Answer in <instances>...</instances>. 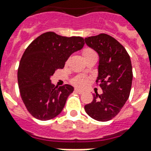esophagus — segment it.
I'll return each mask as SVG.
<instances>
[{
	"instance_id": "34e87169",
	"label": "esophagus",
	"mask_w": 151,
	"mask_h": 151,
	"mask_svg": "<svg viewBox=\"0 0 151 151\" xmlns=\"http://www.w3.org/2000/svg\"><path fill=\"white\" fill-rule=\"evenodd\" d=\"M74 92L78 93V94H82V93H83V91L79 90V89H74Z\"/></svg>"
}]
</instances>
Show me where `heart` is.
Instances as JSON below:
<instances>
[{
	"instance_id": "b5f03b06",
	"label": "heart",
	"mask_w": 151,
	"mask_h": 151,
	"mask_svg": "<svg viewBox=\"0 0 151 151\" xmlns=\"http://www.w3.org/2000/svg\"><path fill=\"white\" fill-rule=\"evenodd\" d=\"M95 52L93 49H91V47H85V48H83L82 50V56H84V58L86 57L89 55H91L92 53H95ZM88 82V78L85 77V76H78V77H76L74 78L73 79L72 83L73 85L75 86H78V87H82V86H84Z\"/></svg>"
}]
</instances>
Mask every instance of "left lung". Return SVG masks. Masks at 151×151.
<instances>
[{
    "label": "left lung",
    "instance_id": "1",
    "mask_svg": "<svg viewBox=\"0 0 151 151\" xmlns=\"http://www.w3.org/2000/svg\"><path fill=\"white\" fill-rule=\"evenodd\" d=\"M86 43L99 56V76L96 84L102 95H94L85 111L99 121L111 120L120 112L129 97L133 69L129 55L116 39L107 34L85 38Z\"/></svg>",
    "mask_w": 151,
    "mask_h": 151
}]
</instances>
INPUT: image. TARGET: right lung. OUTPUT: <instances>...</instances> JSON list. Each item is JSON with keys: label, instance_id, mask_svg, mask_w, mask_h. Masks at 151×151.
Returning <instances> with one entry per match:
<instances>
[{"label": "right lung", "instance_id": "obj_1", "mask_svg": "<svg viewBox=\"0 0 151 151\" xmlns=\"http://www.w3.org/2000/svg\"><path fill=\"white\" fill-rule=\"evenodd\" d=\"M80 36L65 37L48 31L40 35L25 50L18 69L20 95L32 116L48 120L58 116L65 107L72 86H55L50 77L63 69L70 55L84 46Z\"/></svg>", "mask_w": 151, "mask_h": 151}]
</instances>
